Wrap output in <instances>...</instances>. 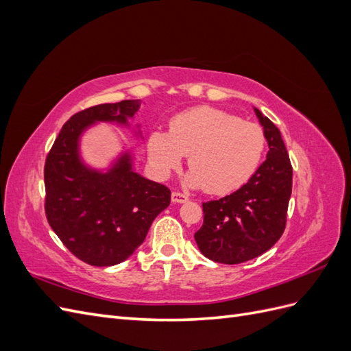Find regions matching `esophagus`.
Instances as JSON below:
<instances>
[{
    "instance_id": "1",
    "label": "esophagus",
    "mask_w": 351,
    "mask_h": 351,
    "mask_svg": "<svg viewBox=\"0 0 351 351\" xmlns=\"http://www.w3.org/2000/svg\"><path fill=\"white\" fill-rule=\"evenodd\" d=\"M171 200H173V204H186V202L189 200V197L186 195H183V193L173 192Z\"/></svg>"
}]
</instances>
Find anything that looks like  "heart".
Here are the masks:
<instances>
[{
	"instance_id": "heart-1",
	"label": "heart",
	"mask_w": 351,
	"mask_h": 351,
	"mask_svg": "<svg viewBox=\"0 0 351 351\" xmlns=\"http://www.w3.org/2000/svg\"><path fill=\"white\" fill-rule=\"evenodd\" d=\"M263 129L252 121L214 107L177 114L169 132L154 130L147 155L158 177L165 178L189 155L186 182L210 195H228L256 174L265 154Z\"/></svg>"
}]
</instances>
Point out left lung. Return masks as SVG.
I'll list each match as a JSON object with an SVG mask.
<instances>
[{"mask_svg":"<svg viewBox=\"0 0 351 351\" xmlns=\"http://www.w3.org/2000/svg\"><path fill=\"white\" fill-rule=\"evenodd\" d=\"M268 142L267 159L234 193L202 204L204 226L195 234L210 261L236 265L258 258L280 240L291 196L293 168L280 130L254 108Z\"/></svg>","mask_w":351,"mask_h":351,"instance_id":"8db88e82","label":"left lung"}]
</instances>
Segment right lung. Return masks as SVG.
Instances as JSON below:
<instances>
[{
  "mask_svg": "<svg viewBox=\"0 0 351 351\" xmlns=\"http://www.w3.org/2000/svg\"><path fill=\"white\" fill-rule=\"evenodd\" d=\"M139 108V99H129L74 114L47 156V219L74 256L92 267H112L132 256L171 202L167 186L134 171L130 152L121 154L105 173L80 158L84 130L99 121L129 125Z\"/></svg>",
  "mask_w": 351,
  "mask_h": 351,
  "instance_id": "add662e5",
  "label": "right lung"
}]
</instances>
